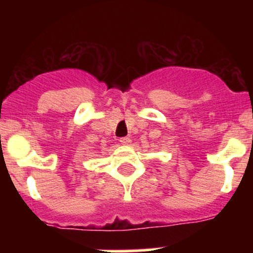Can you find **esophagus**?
<instances>
[{"label":"esophagus","instance_id":"1","mask_svg":"<svg viewBox=\"0 0 253 253\" xmlns=\"http://www.w3.org/2000/svg\"><path fill=\"white\" fill-rule=\"evenodd\" d=\"M120 143H122L123 146H129L131 143V139L129 137H124V138H120Z\"/></svg>","mask_w":253,"mask_h":253}]
</instances>
